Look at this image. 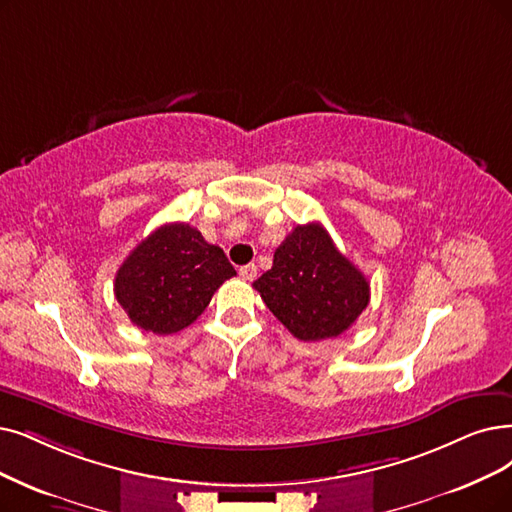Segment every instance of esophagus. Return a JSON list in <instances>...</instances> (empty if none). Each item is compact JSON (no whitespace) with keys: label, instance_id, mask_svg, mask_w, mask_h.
Returning <instances> with one entry per match:
<instances>
[{"label":"esophagus","instance_id":"esophagus-1","mask_svg":"<svg viewBox=\"0 0 512 512\" xmlns=\"http://www.w3.org/2000/svg\"><path fill=\"white\" fill-rule=\"evenodd\" d=\"M239 275L245 281H254L256 275H258V267H256V264H245V267L239 269Z\"/></svg>","mask_w":512,"mask_h":512}]
</instances>
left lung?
Returning a JSON list of instances; mask_svg holds the SVG:
<instances>
[{
	"label": "left lung",
	"mask_w": 512,
	"mask_h": 512,
	"mask_svg": "<svg viewBox=\"0 0 512 512\" xmlns=\"http://www.w3.org/2000/svg\"><path fill=\"white\" fill-rule=\"evenodd\" d=\"M269 311L304 342L336 338L370 302V283L319 222L298 224L254 281Z\"/></svg>",
	"instance_id": "8db88e82"
}]
</instances>
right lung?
I'll use <instances>...</instances> for the list:
<instances>
[{"mask_svg": "<svg viewBox=\"0 0 512 512\" xmlns=\"http://www.w3.org/2000/svg\"><path fill=\"white\" fill-rule=\"evenodd\" d=\"M235 269L218 245L187 222L142 239L115 275V298L134 325L159 336L191 325Z\"/></svg>", "mask_w": 512, "mask_h": 512, "instance_id": "obj_1", "label": "right lung"}]
</instances>
